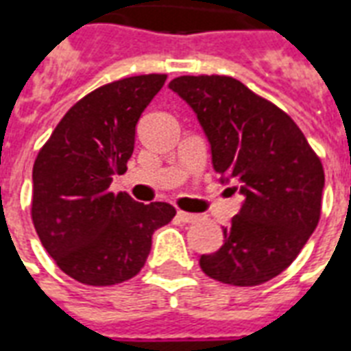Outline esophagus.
Wrapping results in <instances>:
<instances>
[{
	"mask_svg": "<svg viewBox=\"0 0 351 351\" xmlns=\"http://www.w3.org/2000/svg\"><path fill=\"white\" fill-rule=\"evenodd\" d=\"M176 217H178V219H180L182 223H195L197 219H199V215L188 214V212H178V214H176Z\"/></svg>",
	"mask_w": 351,
	"mask_h": 351,
	"instance_id": "1",
	"label": "esophagus"
}]
</instances>
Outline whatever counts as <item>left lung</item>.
I'll use <instances>...</instances> for the list:
<instances>
[{
  "mask_svg": "<svg viewBox=\"0 0 351 351\" xmlns=\"http://www.w3.org/2000/svg\"><path fill=\"white\" fill-rule=\"evenodd\" d=\"M197 115L221 182L236 180L240 212L223 245L199 264L215 281L256 287L295 261L318 225L324 167L290 117L234 77L180 76L169 83Z\"/></svg>",
  "mask_w": 351,
  "mask_h": 351,
  "instance_id": "8db88e82",
  "label": "left lung"
}]
</instances>
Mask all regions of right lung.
Segmentation results:
<instances>
[{
    "label": "right lung",
    "mask_w": 351,
    "mask_h": 351,
    "mask_svg": "<svg viewBox=\"0 0 351 351\" xmlns=\"http://www.w3.org/2000/svg\"><path fill=\"white\" fill-rule=\"evenodd\" d=\"M167 76L124 77L93 90L57 124L33 165L31 217L48 255L72 279L110 287L141 271L152 234L175 217L167 202L113 195L136 126Z\"/></svg>",
    "instance_id": "1"
}]
</instances>
